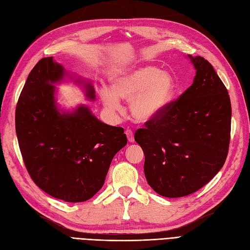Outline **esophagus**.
Segmentation results:
<instances>
[{"mask_svg": "<svg viewBox=\"0 0 250 250\" xmlns=\"http://www.w3.org/2000/svg\"><path fill=\"white\" fill-rule=\"evenodd\" d=\"M125 134H126V137H127V139H128V142H130V143H133V142H134L133 132H132L130 129L125 130Z\"/></svg>", "mask_w": 250, "mask_h": 250, "instance_id": "1", "label": "esophagus"}]
</instances>
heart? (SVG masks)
Listing matches in <instances>:
<instances>
[{
  "label": "heart",
  "mask_w": 250,
  "mask_h": 250,
  "mask_svg": "<svg viewBox=\"0 0 250 250\" xmlns=\"http://www.w3.org/2000/svg\"><path fill=\"white\" fill-rule=\"evenodd\" d=\"M109 88L101 87L100 96L108 111H120V99L130 100L131 116L140 122L156 118L165 110L176 92L175 79L153 65L119 70L109 76Z\"/></svg>",
  "instance_id": "b5f03b06"
}]
</instances>
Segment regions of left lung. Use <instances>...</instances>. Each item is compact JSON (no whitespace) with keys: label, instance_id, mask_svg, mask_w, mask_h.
Segmentation results:
<instances>
[{"label":"left lung","instance_id":"8db88e82","mask_svg":"<svg viewBox=\"0 0 250 250\" xmlns=\"http://www.w3.org/2000/svg\"><path fill=\"white\" fill-rule=\"evenodd\" d=\"M188 57L196 70L193 84L134 134L145 154L147 183L168 198L206 186L223 167L229 146L228 89L208 60Z\"/></svg>","mask_w":250,"mask_h":250}]
</instances>
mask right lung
I'll return each instance as SVG.
<instances>
[{
	"label": "right lung",
	"instance_id": "1",
	"mask_svg": "<svg viewBox=\"0 0 250 250\" xmlns=\"http://www.w3.org/2000/svg\"><path fill=\"white\" fill-rule=\"evenodd\" d=\"M66 75L53 57L36 63L17 105L16 130L22 160L35 185L54 198L82 202L100 191L113 156L126 145L127 138L122 127L101 122L85 105L73 110L58 106L55 84L64 81ZM70 79L95 101L92 83Z\"/></svg>",
	"mask_w": 250,
	"mask_h": 250
}]
</instances>
